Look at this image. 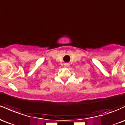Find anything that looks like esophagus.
<instances>
[{"label": "esophagus", "instance_id": "34e87169", "mask_svg": "<svg viewBox=\"0 0 125 125\" xmlns=\"http://www.w3.org/2000/svg\"><path fill=\"white\" fill-rule=\"evenodd\" d=\"M69 64H68V63H66V64H65V65H64V67H65V68H68V67H69Z\"/></svg>", "mask_w": 125, "mask_h": 125}]
</instances>
